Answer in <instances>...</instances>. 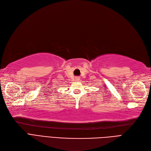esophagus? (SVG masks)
<instances>
[{
	"mask_svg": "<svg viewBox=\"0 0 151 151\" xmlns=\"http://www.w3.org/2000/svg\"><path fill=\"white\" fill-rule=\"evenodd\" d=\"M79 79H80L79 77H76V81H79Z\"/></svg>",
	"mask_w": 151,
	"mask_h": 151,
	"instance_id": "esophagus-1",
	"label": "esophagus"
}]
</instances>
